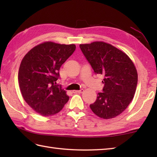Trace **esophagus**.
Here are the masks:
<instances>
[{
    "label": "esophagus",
    "mask_w": 157,
    "mask_h": 157,
    "mask_svg": "<svg viewBox=\"0 0 157 157\" xmlns=\"http://www.w3.org/2000/svg\"><path fill=\"white\" fill-rule=\"evenodd\" d=\"M83 92H84V90L83 89L79 90H73V93H82Z\"/></svg>",
    "instance_id": "obj_1"
}]
</instances>
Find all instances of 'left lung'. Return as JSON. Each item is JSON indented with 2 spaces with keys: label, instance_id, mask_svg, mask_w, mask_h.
<instances>
[{
  "label": "left lung",
  "instance_id": "obj_1",
  "mask_svg": "<svg viewBox=\"0 0 157 157\" xmlns=\"http://www.w3.org/2000/svg\"><path fill=\"white\" fill-rule=\"evenodd\" d=\"M79 47L95 73L105 76L102 92L90 107L99 117L114 118L125 111L134 96L138 73L134 63L125 52L106 42Z\"/></svg>",
  "mask_w": 157,
  "mask_h": 157
}]
</instances>
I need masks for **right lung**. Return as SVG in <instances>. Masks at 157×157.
<instances>
[{
  "label": "right lung",
  "instance_id": "add662e5",
  "mask_svg": "<svg viewBox=\"0 0 157 157\" xmlns=\"http://www.w3.org/2000/svg\"><path fill=\"white\" fill-rule=\"evenodd\" d=\"M75 44L45 42L32 48L20 64L18 82L25 101L42 116L61 111L69 101L66 91L56 85L59 69L75 50Z\"/></svg>",
  "mask_w": 157,
  "mask_h": 157
}]
</instances>
